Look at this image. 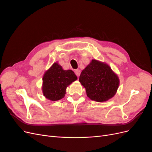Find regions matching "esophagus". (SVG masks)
<instances>
[{
  "instance_id": "obj_1",
  "label": "esophagus",
  "mask_w": 152,
  "mask_h": 152,
  "mask_svg": "<svg viewBox=\"0 0 152 152\" xmlns=\"http://www.w3.org/2000/svg\"><path fill=\"white\" fill-rule=\"evenodd\" d=\"M75 73L77 77H79L80 74V70H79V69H77V70H75Z\"/></svg>"
}]
</instances>
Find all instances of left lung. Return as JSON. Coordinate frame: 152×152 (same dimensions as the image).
Here are the masks:
<instances>
[{
    "label": "left lung",
    "instance_id": "8db88e82",
    "mask_svg": "<svg viewBox=\"0 0 152 152\" xmlns=\"http://www.w3.org/2000/svg\"><path fill=\"white\" fill-rule=\"evenodd\" d=\"M79 82L86 89L87 97L97 102H107L116 94L119 78L106 63L92 59L82 71Z\"/></svg>",
    "mask_w": 152,
    "mask_h": 152
}]
</instances>
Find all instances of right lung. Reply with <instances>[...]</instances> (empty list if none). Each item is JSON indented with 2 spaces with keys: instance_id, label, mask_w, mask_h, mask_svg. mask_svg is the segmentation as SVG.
I'll return each instance as SVG.
<instances>
[{
  "instance_id": "1",
  "label": "right lung",
  "mask_w": 152,
  "mask_h": 152,
  "mask_svg": "<svg viewBox=\"0 0 152 152\" xmlns=\"http://www.w3.org/2000/svg\"><path fill=\"white\" fill-rule=\"evenodd\" d=\"M77 79L71 70H65L58 62L44 73L42 78V90L45 98L50 101H58L65 97L66 87Z\"/></svg>"
}]
</instances>
